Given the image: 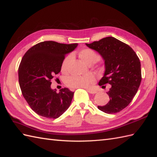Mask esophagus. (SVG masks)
Listing matches in <instances>:
<instances>
[{"instance_id":"34e87169","label":"esophagus","mask_w":157,"mask_h":157,"mask_svg":"<svg viewBox=\"0 0 157 157\" xmlns=\"http://www.w3.org/2000/svg\"><path fill=\"white\" fill-rule=\"evenodd\" d=\"M86 90H87V91L90 94H95L97 93V90L95 89H86Z\"/></svg>"}]
</instances>
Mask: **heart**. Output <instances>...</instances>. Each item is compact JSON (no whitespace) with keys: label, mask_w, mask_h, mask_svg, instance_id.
<instances>
[{"label":"heart","mask_w":157,"mask_h":157,"mask_svg":"<svg viewBox=\"0 0 157 157\" xmlns=\"http://www.w3.org/2000/svg\"><path fill=\"white\" fill-rule=\"evenodd\" d=\"M80 58L87 65L95 64L99 60L100 56L95 51L90 48H84L78 52ZM71 56H68L62 61L61 64V71L62 72L67 71L68 65L71 62ZM95 77L91 75L85 76H71L66 81L67 84L70 87L72 88H87L95 82Z\"/></svg>","instance_id":"heart-1"}]
</instances>
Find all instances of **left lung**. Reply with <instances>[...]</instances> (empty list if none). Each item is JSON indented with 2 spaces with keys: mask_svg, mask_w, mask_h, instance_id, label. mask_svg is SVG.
I'll list each match as a JSON object with an SVG mask.
<instances>
[{
  "mask_svg": "<svg viewBox=\"0 0 157 157\" xmlns=\"http://www.w3.org/2000/svg\"><path fill=\"white\" fill-rule=\"evenodd\" d=\"M97 51L105 62V71L99 85H111L109 101L98 109L106 113L120 112L133 99L140 86L141 64L136 52L122 41L113 37H107L91 44H86Z\"/></svg>",
  "mask_w": 157,
  "mask_h": 157,
  "instance_id": "left-lung-1",
  "label": "left lung"
}]
</instances>
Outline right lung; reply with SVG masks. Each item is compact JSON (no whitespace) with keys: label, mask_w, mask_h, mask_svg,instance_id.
I'll return each mask as SVG.
<instances>
[{"label":"right lung","mask_w":157,"mask_h":157,"mask_svg":"<svg viewBox=\"0 0 157 157\" xmlns=\"http://www.w3.org/2000/svg\"><path fill=\"white\" fill-rule=\"evenodd\" d=\"M78 44L42 41L27 51L18 70L19 82L24 98L35 112L50 119L60 117L71 105L74 92L64 88L56 93L51 80L61 71L65 55Z\"/></svg>","instance_id":"add662e5"}]
</instances>
